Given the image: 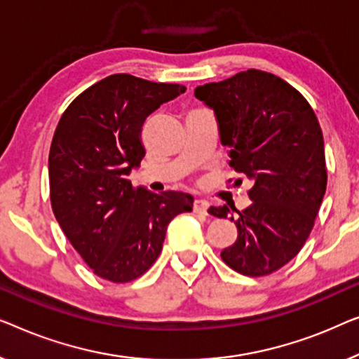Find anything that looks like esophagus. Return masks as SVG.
Here are the masks:
<instances>
[{
  "mask_svg": "<svg viewBox=\"0 0 359 359\" xmlns=\"http://www.w3.org/2000/svg\"><path fill=\"white\" fill-rule=\"evenodd\" d=\"M208 208L210 203L205 200H195L194 201V211L198 215H208Z\"/></svg>",
  "mask_w": 359,
  "mask_h": 359,
  "instance_id": "obj_1",
  "label": "esophagus"
}]
</instances>
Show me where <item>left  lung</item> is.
<instances>
[{"label": "left lung", "mask_w": 359, "mask_h": 359, "mask_svg": "<svg viewBox=\"0 0 359 359\" xmlns=\"http://www.w3.org/2000/svg\"><path fill=\"white\" fill-rule=\"evenodd\" d=\"M213 109L229 165L254 182L252 203L231 216L237 239L221 259L237 273L265 276L280 270L314 228L327 187L324 136L314 110L285 79L247 69L195 89ZM229 206L210 215L228 218Z\"/></svg>", "instance_id": "left-lung-1"}]
</instances>
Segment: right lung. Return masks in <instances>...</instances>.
<instances>
[{"label": "right lung", "mask_w": 359, "mask_h": 359, "mask_svg": "<svg viewBox=\"0 0 359 359\" xmlns=\"http://www.w3.org/2000/svg\"><path fill=\"white\" fill-rule=\"evenodd\" d=\"M185 89L112 74L81 93L60 118L48 156L53 215L100 278L128 283L148 271L168 224L191 211L189 194L158 195L128 180L144 158L146 117Z\"/></svg>", "instance_id": "right-lung-1"}]
</instances>
